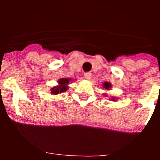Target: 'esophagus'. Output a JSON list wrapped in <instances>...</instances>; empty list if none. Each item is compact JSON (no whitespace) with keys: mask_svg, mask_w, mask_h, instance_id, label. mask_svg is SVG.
Masks as SVG:
<instances>
[{"mask_svg":"<svg viewBox=\"0 0 160 160\" xmlns=\"http://www.w3.org/2000/svg\"><path fill=\"white\" fill-rule=\"evenodd\" d=\"M91 76H92V74H91V73H90V72H87V73H85V78L87 79V80H90V78H91Z\"/></svg>","mask_w":160,"mask_h":160,"instance_id":"34e87169","label":"esophagus"}]
</instances>
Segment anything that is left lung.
Listing matches in <instances>:
<instances>
[{
    "label": "left lung",
    "mask_w": 160,
    "mask_h": 160,
    "mask_svg": "<svg viewBox=\"0 0 160 160\" xmlns=\"http://www.w3.org/2000/svg\"><path fill=\"white\" fill-rule=\"evenodd\" d=\"M111 87H112V85H111L110 82H106L103 83V85H102L103 88L106 89V90H110V89L111 88ZM105 95H106V94H105ZM110 99H111V101H113V102L116 101V98H115L114 97H112L111 98H110Z\"/></svg>",
    "instance_id": "obj_1"
}]
</instances>
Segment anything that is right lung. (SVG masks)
Segmentation results:
<instances>
[{"instance_id": "right-lung-1", "label": "right lung", "mask_w": 160, "mask_h": 160, "mask_svg": "<svg viewBox=\"0 0 160 160\" xmlns=\"http://www.w3.org/2000/svg\"><path fill=\"white\" fill-rule=\"evenodd\" d=\"M70 82H72L71 78H62L58 79V85L50 89V93L52 94H58L66 92V90H68V85L70 84Z\"/></svg>"}]
</instances>
